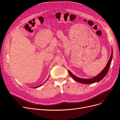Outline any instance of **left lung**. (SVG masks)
<instances>
[{"mask_svg": "<svg viewBox=\"0 0 120 120\" xmlns=\"http://www.w3.org/2000/svg\"><path fill=\"white\" fill-rule=\"evenodd\" d=\"M112 56H113V52H112V51H111V56L109 58V60L108 63L106 64V66L104 68V70L101 72L97 76H95L94 77L92 78H90V79H83V78H78L76 76H75V75H74L71 72H70V71H68V72L70 75H71V76L76 81L78 82L79 83H81L82 84H93L95 82H99L102 79H103L105 76L106 75V74L108 73L109 68L110 66V64L111 63V61L112 59Z\"/></svg>", "mask_w": 120, "mask_h": 120, "instance_id": "8db88e82", "label": "left lung"}]
</instances>
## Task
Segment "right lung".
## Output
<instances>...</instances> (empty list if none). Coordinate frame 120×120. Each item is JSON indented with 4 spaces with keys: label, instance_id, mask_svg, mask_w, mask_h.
<instances>
[{
    "label": "right lung",
    "instance_id": "obj_1",
    "mask_svg": "<svg viewBox=\"0 0 120 120\" xmlns=\"http://www.w3.org/2000/svg\"><path fill=\"white\" fill-rule=\"evenodd\" d=\"M46 81H47V80H46ZM42 85V84H41V85H40V86H37V87H34V88H37V87H39V86H41V85Z\"/></svg>",
    "mask_w": 120,
    "mask_h": 120
}]
</instances>
